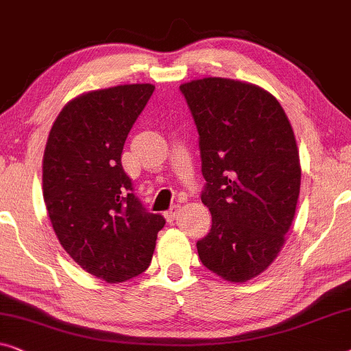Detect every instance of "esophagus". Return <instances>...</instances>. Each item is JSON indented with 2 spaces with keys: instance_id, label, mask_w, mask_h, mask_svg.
Listing matches in <instances>:
<instances>
[{
  "instance_id": "obj_1",
  "label": "esophagus",
  "mask_w": 351,
  "mask_h": 351,
  "mask_svg": "<svg viewBox=\"0 0 351 351\" xmlns=\"http://www.w3.org/2000/svg\"><path fill=\"white\" fill-rule=\"evenodd\" d=\"M180 211H181V205H173V206H171V208L165 213V218L169 219V221H175V219L178 218V215H180Z\"/></svg>"
}]
</instances>
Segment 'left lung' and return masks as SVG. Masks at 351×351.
<instances>
[{
    "label": "left lung",
    "instance_id": "left-lung-1",
    "mask_svg": "<svg viewBox=\"0 0 351 351\" xmlns=\"http://www.w3.org/2000/svg\"><path fill=\"white\" fill-rule=\"evenodd\" d=\"M180 88L199 130L202 202L211 213L199 258L223 280L245 283L276 259L294 221L302 170L293 127L256 84L202 77Z\"/></svg>",
    "mask_w": 351,
    "mask_h": 351
}]
</instances>
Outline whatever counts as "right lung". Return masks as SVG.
I'll return each instance as SVG.
<instances>
[{"mask_svg":"<svg viewBox=\"0 0 351 351\" xmlns=\"http://www.w3.org/2000/svg\"><path fill=\"white\" fill-rule=\"evenodd\" d=\"M152 92V84H124L81 93L63 106L44 149L43 195L57 239L79 267L106 283L145 272L165 226L133 195L121 164Z\"/></svg>","mask_w":351,"mask_h":351,"instance_id":"add662e5","label":"right lung"}]
</instances>
